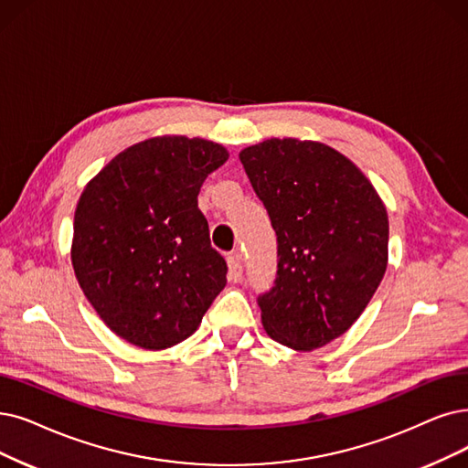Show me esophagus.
I'll use <instances>...</instances> for the list:
<instances>
[{
  "mask_svg": "<svg viewBox=\"0 0 468 468\" xmlns=\"http://www.w3.org/2000/svg\"><path fill=\"white\" fill-rule=\"evenodd\" d=\"M227 263H229V278L230 282H239L241 276H244V267H241V253H230L227 257Z\"/></svg>",
  "mask_w": 468,
  "mask_h": 468,
  "instance_id": "1",
  "label": "esophagus"
}]
</instances>
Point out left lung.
<instances>
[{
    "mask_svg": "<svg viewBox=\"0 0 468 468\" xmlns=\"http://www.w3.org/2000/svg\"><path fill=\"white\" fill-rule=\"evenodd\" d=\"M278 241L274 286L257 297L271 338L313 351L359 319L388 267V213L346 155L271 138L239 152Z\"/></svg>",
    "mask_w": 468,
    "mask_h": 468,
    "instance_id": "1",
    "label": "left lung"
}]
</instances>
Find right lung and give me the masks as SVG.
<instances>
[{"mask_svg": "<svg viewBox=\"0 0 468 468\" xmlns=\"http://www.w3.org/2000/svg\"><path fill=\"white\" fill-rule=\"evenodd\" d=\"M229 152L159 136L126 147L93 176L74 211V274L100 319L142 349L190 338L227 286L197 207L201 184Z\"/></svg>", "mask_w": 468, "mask_h": 468, "instance_id": "add662e5", "label": "right lung"}]
</instances>
